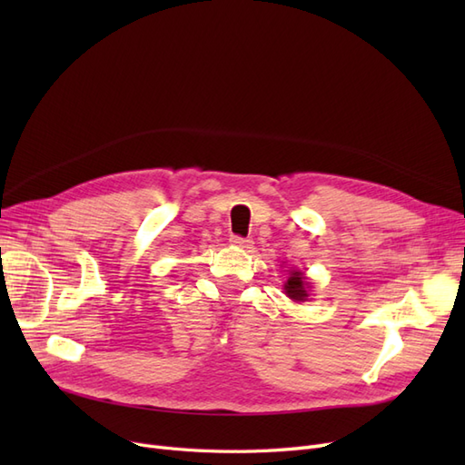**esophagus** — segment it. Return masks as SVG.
<instances>
[{
    "label": "esophagus",
    "instance_id": "34e87169",
    "mask_svg": "<svg viewBox=\"0 0 465 465\" xmlns=\"http://www.w3.org/2000/svg\"><path fill=\"white\" fill-rule=\"evenodd\" d=\"M231 244L236 246V248H250L252 246V241L250 238H242V236H231Z\"/></svg>",
    "mask_w": 465,
    "mask_h": 465
}]
</instances>
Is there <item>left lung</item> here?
Here are the masks:
<instances>
[{
    "label": "left lung",
    "instance_id": "1",
    "mask_svg": "<svg viewBox=\"0 0 465 465\" xmlns=\"http://www.w3.org/2000/svg\"><path fill=\"white\" fill-rule=\"evenodd\" d=\"M283 289H285L287 297H289L291 301H294V302H304V301L308 299V283H306V277H304V273L299 272V270H292V272H291V275H289L287 281H285Z\"/></svg>",
    "mask_w": 465,
    "mask_h": 465
}]
</instances>
